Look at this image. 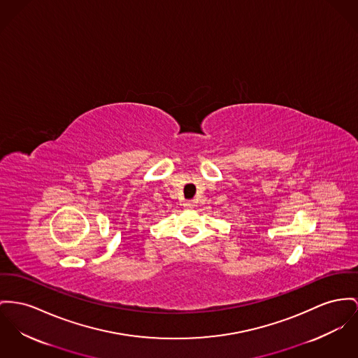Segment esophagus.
I'll return each mask as SVG.
<instances>
[{
  "label": "esophagus",
  "instance_id": "1",
  "mask_svg": "<svg viewBox=\"0 0 358 358\" xmlns=\"http://www.w3.org/2000/svg\"><path fill=\"white\" fill-rule=\"evenodd\" d=\"M183 206H186V208H192V206H194V203L189 201V202H185V203H183Z\"/></svg>",
  "mask_w": 358,
  "mask_h": 358
}]
</instances>
